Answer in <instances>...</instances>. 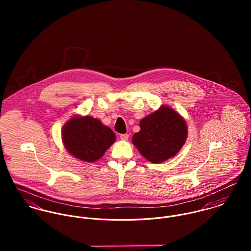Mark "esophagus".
<instances>
[{"label": "esophagus", "instance_id": "34e87169", "mask_svg": "<svg viewBox=\"0 0 251 251\" xmlns=\"http://www.w3.org/2000/svg\"><path fill=\"white\" fill-rule=\"evenodd\" d=\"M128 134H126V133H125V134H121L120 135V138L122 139V140H124V141H126L127 139H128Z\"/></svg>", "mask_w": 251, "mask_h": 251}]
</instances>
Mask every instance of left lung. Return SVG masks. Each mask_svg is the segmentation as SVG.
I'll use <instances>...</instances> for the list:
<instances>
[{"instance_id": "8db88e82", "label": "left lung", "mask_w": 251, "mask_h": 251, "mask_svg": "<svg viewBox=\"0 0 251 251\" xmlns=\"http://www.w3.org/2000/svg\"><path fill=\"white\" fill-rule=\"evenodd\" d=\"M140 128L133 135L132 142L152 163H161L176 155L187 136L184 120L168 106H162L144 118Z\"/></svg>"}]
</instances>
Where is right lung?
<instances>
[{
  "label": "right lung",
  "mask_w": 251,
  "mask_h": 251,
  "mask_svg": "<svg viewBox=\"0 0 251 251\" xmlns=\"http://www.w3.org/2000/svg\"><path fill=\"white\" fill-rule=\"evenodd\" d=\"M62 137L68 151L86 162L100 158L116 139L111 128L90 116L71 119L63 128Z\"/></svg>",
  "instance_id": "obj_1"
}]
</instances>
